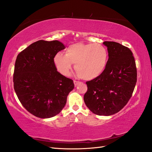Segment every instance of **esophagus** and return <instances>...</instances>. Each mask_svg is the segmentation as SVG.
<instances>
[{
    "mask_svg": "<svg viewBox=\"0 0 152 152\" xmlns=\"http://www.w3.org/2000/svg\"><path fill=\"white\" fill-rule=\"evenodd\" d=\"M73 82H74V85H75V86H77L78 84L80 83V82H79V81H77V80H73Z\"/></svg>",
    "mask_w": 152,
    "mask_h": 152,
    "instance_id": "1",
    "label": "esophagus"
}]
</instances>
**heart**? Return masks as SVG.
<instances>
[{
	"label": "heart",
	"instance_id": "obj_1",
	"mask_svg": "<svg viewBox=\"0 0 152 152\" xmlns=\"http://www.w3.org/2000/svg\"><path fill=\"white\" fill-rule=\"evenodd\" d=\"M108 60V50L100 44L75 43L67 48L65 54H55L54 63L57 70L64 76L70 75L72 63L82 79L93 80L105 70Z\"/></svg>",
	"mask_w": 152,
	"mask_h": 152
}]
</instances>
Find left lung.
I'll return each instance as SVG.
<instances>
[{
	"instance_id": "left-lung-1",
	"label": "left lung",
	"mask_w": 152,
	"mask_h": 152,
	"mask_svg": "<svg viewBox=\"0 0 152 152\" xmlns=\"http://www.w3.org/2000/svg\"><path fill=\"white\" fill-rule=\"evenodd\" d=\"M108 60L102 75L86 82L84 102L98 115H112L121 110L130 99L137 81L136 62L131 50L115 42L105 41Z\"/></svg>"
}]
</instances>
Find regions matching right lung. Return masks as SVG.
Listing matches in <instances>:
<instances>
[{"label":"right lung","mask_w":152,"mask_h":152,"mask_svg":"<svg viewBox=\"0 0 152 152\" xmlns=\"http://www.w3.org/2000/svg\"><path fill=\"white\" fill-rule=\"evenodd\" d=\"M65 48L58 40H40L18 54L13 74L14 89L23 107L35 117L56 115L74 88L72 79L54 65L55 54Z\"/></svg>","instance_id":"right-lung-1"}]
</instances>
